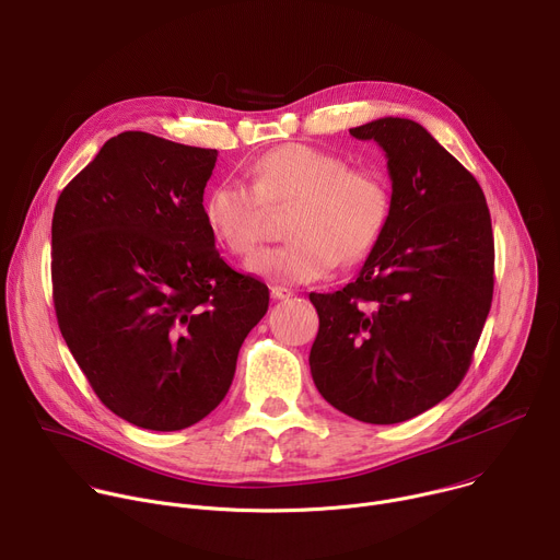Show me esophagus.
<instances>
[{
	"label": "esophagus",
	"mask_w": 560,
	"mask_h": 560,
	"mask_svg": "<svg viewBox=\"0 0 560 560\" xmlns=\"http://www.w3.org/2000/svg\"><path fill=\"white\" fill-rule=\"evenodd\" d=\"M291 295H293V291L287 289V287H271V298L273 300H287Z\"/></svg>",
	"instance_id": "34e87169"
}]
</instances>
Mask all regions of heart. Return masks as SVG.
Masks as SVG:
<instances>
[{
    "mask_svg": "<svg viewBox=\"0 0 560 560\" xmlns=\"http://www.w3.org/2000/svg\"><path fill=\"white\" fill-rule=\"evenodd\" d=\"M249 185L215 183L202 200L213 238L247 258L262 243L267 211L287 209L289 243L267 249L247 269L278 284L324 278L338 260H364L382 241L390 218V189L382 174L353 170L330 152L287 143L265 152L249 167Z\"/></svg>",
    "mask_w": 560,
    "mask_h": 560,
    "instance_id": "heart-1",
    "label": "heart"
}]
</instances>
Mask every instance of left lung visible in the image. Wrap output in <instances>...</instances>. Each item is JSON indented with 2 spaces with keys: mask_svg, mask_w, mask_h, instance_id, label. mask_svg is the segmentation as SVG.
<instances>
[{
  "mask_svg": "<svg viewBox=\"0 0 560 560\" xmlns=\"http://www.w3.org/2000/svg\"><path fill=\"white\" fill-rule=\"evenodd\" d=\"M351 137L386 152L390 218L353 282L308 295L319 317L308 366L332 408L399 423L468 373L492 304V222L477 178L423 126L384 117Z\"/></svg>",
  "mask_w": 560,
  "mask_h": 560,
  "instance_id": "left-lung-1",
  "label": "left lung"
}]
</instances>
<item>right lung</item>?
Masks as SVG:
<instances>
[{
	"label": "right lung",
	"mask_w": 560,
	"mask_h": 560,
	"mask_svg": "<svg viewBox=\"0 0 560 560\" xmlns=\"http://www.w3.org/2000/svg\"><path fill=\"white\" fill-rule=\"evenodd\" d=\"M215 150L112 137L52 215V300L96 397L121 419L183 430L225 399L269 289L234 271L202 215Z\"/></svg>",
	"instance_id": "right-lung-1"
}]
</instances>
